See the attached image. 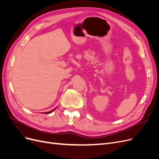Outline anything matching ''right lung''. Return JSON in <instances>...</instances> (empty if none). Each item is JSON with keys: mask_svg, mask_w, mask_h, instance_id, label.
Returning <instances> with one entry per match:
<instances>
[{"mask_svg": "<svg viewBox=\"0 0 159 159\" xmlns=\"http://www.w3.org/2000/svg\"><path fill=\"white\" fill-rule=\"evenodd\" d=\"M55 109H56V108H55ZM55 109H52V111H48V112H46V113H46V114H49V113H52V112L53 111H54V110H55Z\"/></svg>", "mask_w": 159, "mask_h": 159, "instance_id": "add662e5", "label": "right lung"}]
</instances>
